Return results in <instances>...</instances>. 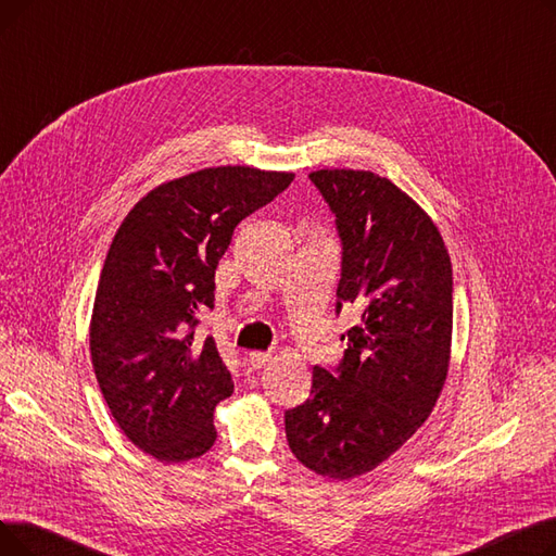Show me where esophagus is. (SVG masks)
<instances>
[{"instance_id": "esophagus-1", "label": "esophagus", "mask_w": 556, "mask_h": 556, "mask_svg": "<svg viewBox=\"0 0 556 556\" xmlns=\"http://www.w3.org/2000/svg\"><path fill=\"white\" fill-rule=\"evenodd\" d=\"M270 358H273V356H270L268 352H252V354H248L245 363H248L250 369H261Z\"/></svg>"}]
</instances>
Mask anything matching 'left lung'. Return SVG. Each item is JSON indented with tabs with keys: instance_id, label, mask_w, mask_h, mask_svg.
<instances>
[{
	"instance_id": "8db88e82",
	"label": "left lung",
	"mask_w": 556,
	"mask_h": 556,
	"mask_svg": "<svg viewBox=\"0 0 556 556\" xmlns=\"http://www.w3.org/2000/svg\"><path fill=\"white\" fill-rule=\"evenodd\" d=\"M311 182L336 214V311L354 306L336 371L313 367L311 399L286 410V440L317 476L349 480L396 453L442 394L453 336V268L419 204L371 170L323 168Z\"/></svg>"
}]
</instances>
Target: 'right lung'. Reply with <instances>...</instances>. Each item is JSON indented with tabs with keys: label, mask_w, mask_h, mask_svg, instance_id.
Masks as SVG:
<instances>
[{
	"label": "right lung",
	"mask_w": 556,
	"mask_h": 556,
	"mask_svg": "<svg viewBox=\"0 0 556 556\" xmlns=\"http://www.w3.org/2000/svg\"><path fill=\"white\" fill-rule=\"evenodd\" d=\"M293 173L202 168L146 193L116 229L90 323L92 365L114 421L160 462L216 442L214 407L233 392L216 340L195 338L237 225Z\"/></svg>",
	"instance_id": "add662e5"
}]
</instances>
